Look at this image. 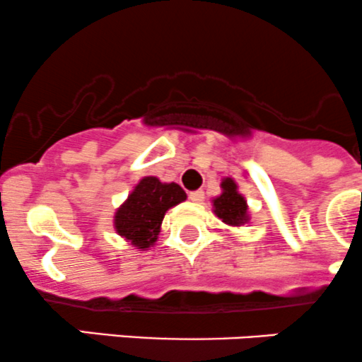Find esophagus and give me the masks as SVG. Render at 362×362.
Wrapping results in <instances>:
<instances>
[{"instance_id":"1","label":"esophagus","mask_w":362,"mask_h":362,"mask_svg":"<svg viewBox=\"0 0 362 362\" xmlns=\"http://www.w3.org/2000/svg\"><path fill=\"white\" fill-rule=\"evenodd\" d=\"M189 200H192V202H202L204 200V192L202 189H195V192H192L189 193Z\"/></svg>"}]
</instances>
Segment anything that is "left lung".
I'll return each instance as SVG.
<instances>
[{
    "label": "left lung",
    "instance_id": "1",
    "mask_svg": "<svg viewBox=\"0 0 362 362\" xmlns=\"http://www.w3.org/2000/svg\"><path fill=\"white\" fill-rule=\"evenodd\" d=\"M220 186L221 193L216 199H213L214 214L230 227H241V225L248 223V204H246L245 197L238 192L235 181L232 177H225Z\"/></svg>",
    "mask_w": 362,
    "mask_h": 362
}]
</instances>
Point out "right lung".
Wrapping results in <instances>:
<instances>
[{"label":"right lung","instance_id":"1","mask_svg":"<svg viewBox=\"0 0 362 362\" xmlns=\"http://www.w3.org/2000/svg\"><path fill=\"white\" fill-rule=\"evenodd\" d=\"M182 200H186V193L176 182H162L155 176L142 177L117 207L114 228L137 250L151 248L158 239L165 213Z\"/></svg>","mask_w":362,"mask_h":362}]
</instances>
